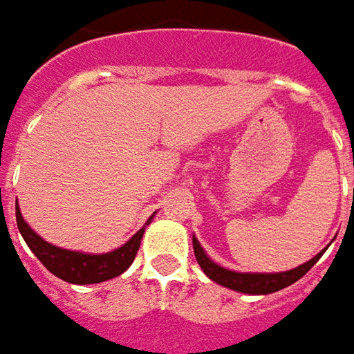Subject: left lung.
I'll return each instance as SVG.
<instances>
[{
  "label": "left lung",
  "mask_w": 354,
  "mask_h": 354,
  "mask_svg": "<svg viewBox=\"0 0 354 354\" xmlns=\"http://www.w3.org/2000/svg\"><path fill=\"white\" fill-rule=\"evenodd\" d=\"M193 250H195V258H197L198 266L203 268V272L216 283L225 286L228 290H234L240 293H250V295H266V293H274L288 288L295 283L299 278H304L307 272L315 266V262L321 258L319 252L315 258H311L306 264L297 266L288 272H278V274H250V272H232L226 270L223 266L214 264L211 258L205 254L201 248L198 240L193 236Z\"/></svg>",
  "instance_id": "left-lung-1"
}]
</instances>
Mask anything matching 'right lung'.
Listing matches in <instances>:
<instances>
[{"label":"right lung","mask_w":354,"mask_h":354,"mask_svg":"<svg viewBox=\"0 0 354 354\" xmlns=\"http://www.w3.org/2000/svg\"><path fill=\"white\" fill-rule=\"evenodd\" d=\"M15 218H17V228H19L21 236L25 238L27 246L41 260V264L57 278L64 279L68 283H80V286L100 283V281L124 274L140 250V242L145 232V228H140L124 246H120L116 250L106 252V254H84V252L64 250V248L45 242L23 221L17 203H15ZM151 218L153 216H149V221L145 225H149Z\"/></svg>","instance_id":"add662e5"}]
</instances>
